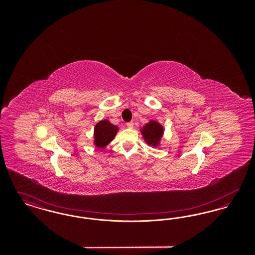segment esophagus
Segmentation results:
<instances>
[{
    "instance_id": "1",
    "label": "esophagus",
    "mask_w": 255,
    "mask_h": 255,
    "mask_svg": "<svg viewBox=\"0 0 255 255\" xmlns=\"http://www.w3.org/2000/svg\"><path fill=\"white\" fill-rule=\"evenodd\" d=\"M127 127H128V128H130V129H132L133 127V122H128V123H127Z\"/></svg>"
}]
</instances>
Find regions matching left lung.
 I'll return each mask as SVG.
<instances>
[{
  "label": "left lung",
  "mask_w": 255,
  "mask_h": 255,
  "mask_svg": "<svg viewBox=\"0 0 255 255\" xmlns=\"http://www.w3.org/2000/svg\"><path fill=\"white\" fill-rule=\"evenodd\" d=\"M141 134L148 145L158 146L163 134V127L158 122L150 121L140 129Z\"/></svg>",
  "instance_id": "obj_1"
}]
</instances>
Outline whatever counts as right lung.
I'll return each mask as SVG.
<instances>
[{"mask_svg":"<svg viewBox=\"0 0 255 255\" xmlns=\"http://www.w3.org/2000/svg\"><path fill=\"white\" fill-rule=\"evenodd\" d=\"M119 131V127L104 120L97 123L94 130V143L97 148H105L114 139Z\"/></svg>","mask_w":255,"mask_h":255,"instance_id":"obj_1","label":"right lung"}]
</instances>
